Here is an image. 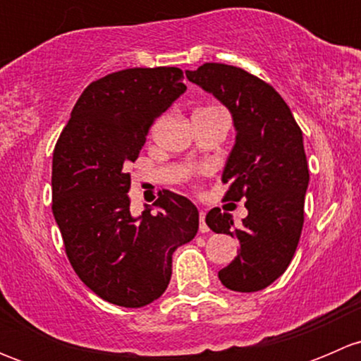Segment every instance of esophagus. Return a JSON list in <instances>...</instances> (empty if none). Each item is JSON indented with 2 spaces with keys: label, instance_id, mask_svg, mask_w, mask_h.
I'll use <instances>...</instances> for the list:
<instances>
[{
  "label": "esophagus",
  "instance_id": "esophagus-1",
  "mask_svg": "<svg viewBox=\"0 0 361 361\" xmlns=\"http://www.w3.org/2000/svg\"><path fill=\"white\" fill-rule=\"evenodd\" d=\"M199 221H201V224H199V231H201L202 234L209 232V227H207V225H206V213H204V211H201V213H199Z\"/></svg>",
  "mask_w": 361,
  "mask_h": 361
}]
</instances>
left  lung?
Returning a JSON list of instances; mask_svg holds the SVG:
<instances>
[{
  "instance_id": "8db88e82",
  "label": "left lung",
  "mask_w": 361,
  "mask_h": 361,
  "mask_svg": "<svg viewBox=\"0 0 361 361\" xmlns=\"http://www.w3.org/2000/svg\"><path fill=\"white\" fill-rule=\"evenodd\" d=\"M187 78L231 110L238 130L221 181L228 185L225 199H246L248 216L235 227L220 207L206 214L211 231L241 245L218 278L234 292H258L286 271L304 227L309 167L302 130L274 87L246 69L204 63Z\"/></svg>"
}]
</instances>
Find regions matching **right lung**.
<instances>
[{"mask_svg": "<svg viewBox=\"0 0 361 361\" xmlns=\"http://www.w3.org/2000/svg\"><path fill=\"white\" fill-rule=\"evenodd\" d=\"M180 68H129L87 85L52 157V211L78 278L103 300L143 307L166 292L173 251L192 241L199 211L187 197L159 192L130 216V173L148 130L181 94Z\"/></svg>", "mask_w": 361, "mask_h": 361, "instance_id": "1", "label": "right lung"}]
</instances>
